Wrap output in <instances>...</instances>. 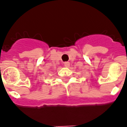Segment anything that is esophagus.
<instances>
[{
  "label": "esophagus",
  "mask_w": 127,
  "mask_h": 127,
  "mask_svg": "<svg viewBox=\"0 0 127 127\" xmlns=\"http://www.w3.org/2000/svg\"><path fill=\"white\" fill-rule=\"evenodd\" d=\"M64 65L65 67H69L70 65V63L69 62H64Z\"/></svg>",
  "instance_id": "esophagus-1"
}]
</instances>
